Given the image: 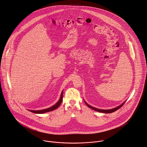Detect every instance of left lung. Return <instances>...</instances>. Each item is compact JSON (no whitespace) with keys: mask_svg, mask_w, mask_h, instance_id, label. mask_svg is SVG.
Returning a JSON list of instances; mask_svg holds the SVG:
<instances>
[{"mask_svg":"<svg viewBox=\"0 0 147 147\" xmlns=\"http://www.w3.org/2000/svg\"><path fill=\"white\" fill-rule=\"evenodd\" d=\"M84 102H85V103L86 104V105H87L89 108H90L91 109H93V110H95V111H96L99 112H102V113H112V112L116 111V110H117V109H119V108H120L124 104V103H125V102H124L123 103H122V104H121V105H120L119 106H118V107H116V108H113V109H98V108H95V107H92V106L88 104L85 101H84Z\"/></svg>","mask_w":147,"mask_h":147,"instance_id":"obj_1","label":"left lung"}]
</instances>
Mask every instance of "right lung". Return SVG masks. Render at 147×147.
<instances>
[{"label":"right lung","mask_w":147,"mask_h":147,"mask_svg":"<svg viewBox=\"0 0 147 147\" xmlns=\"http://www.w3.org/2000/svg\"><path fill=\"white\" fill-rule=\"evenodd\" d=\"M63 100V91L61 94V96H60V98L59 99V100L55 104L53 105L52 107L47 108V109H42V110H39V111H34V110H29L30 112L35 113H44L46 112H48L49 111H52L53 110L56 109V108H57L59 107V106L61 104V102Z\"/></svg>","instance_id":"right-lung-1"}]
</instances>
